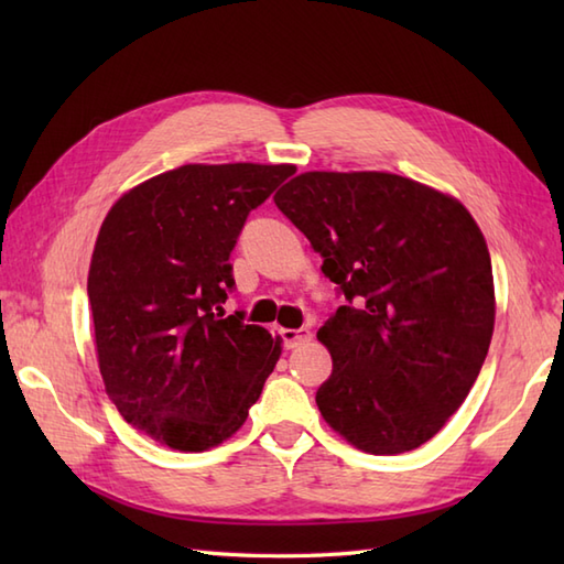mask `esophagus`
Segmentation results:
<instances>
[{
	"label": "esophagus",
	"mask_w": 564,
	"mask_h": 564,
	"mask_svg": "<svg viewBox=\"0 0 564 564\" xmlns=\"http://www.w3.org/2000/svg\"><path fill=\"white\" fill-rule=\"evenodd\" d=\"M281 337H283L285 349H297V346H303L313 339V332L305 327L303 329H281Z\"/></svg>",
	"instance_id": "obj_1"
}]
</instances>
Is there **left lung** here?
I'll use <instances>...</instances> for the list:
<instances>
[{
	"label": "left lung",
	"mask_w": 564,
	"mask_h": 564,
	"mask_svg": "<svg viewBox=\"0 0 564 564\" xmlns=\"http://www.w3.org/2000/svg\"><path fill=\"white\" fill-rule=\"evenodd\" d=\"M273 200L351 303L317 332L332 356L322 419L358 451L419 448L465 402L492 341L482 230L458 198L390 172H303Z\"/></svg>",
	"instance_id": "8db88e82"
}]
</instances>
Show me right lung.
Returning a JSON list of instances; mask_svg holds the SVG:
<instances>
[{
  "label": "right lung",
  "mask_w": 564,
  "mask_h": 564,
  "mask_svg": "<svg viewBox=\"0 0 564 564\" xmlns=\"http://www.w3.org/2000/svg\"><path fill=\"white\" fill-rule=\"evenodd\" d=\"M293 164H184L133 186L106 213L87 293L106 394L164 446L200 453L247 422L283 351L223 303L249 210Z\"/></svg>",
  "instance_id": "right-lung-1"
}]
</instances>
